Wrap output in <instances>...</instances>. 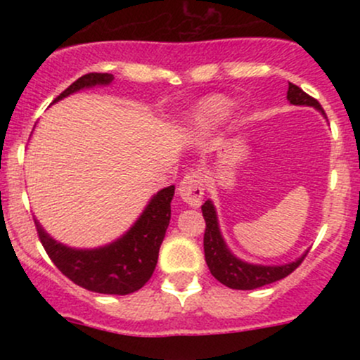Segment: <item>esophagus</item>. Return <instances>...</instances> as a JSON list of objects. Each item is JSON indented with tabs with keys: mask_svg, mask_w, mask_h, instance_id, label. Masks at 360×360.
<instances>
[{
	"mask_svg": "<svg viewBox=\"0 0 360 360\" xmlns=\"http://www.w3.org/2000/svg\"><path fill=\"white\" fill-rule=\"evenodd\" d=\"M179 194L181 198L191 206H200L201 198L205 194V176L203 172L193 171L188 172L179 183Z\"/></svg>",
	"mask_w": 360,
	"mask_h": 360,
	"instance_id": "34e87169",
	"label": "esophagus"
}]
</instances>
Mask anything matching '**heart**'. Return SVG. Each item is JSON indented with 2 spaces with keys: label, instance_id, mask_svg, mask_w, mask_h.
Returning a JSON list of instances; mask_svg holds the SVG:
<instances>
[{
  "label": "heart",
  "instance_id": "obj_1",
  "mask_svg": "<svg viewBox=\"0 0 360 360\" xmlns=\"http://www.w3.org/2000/svg\"><path fill=\"white\" fill-rule=\"evenodd\" d=\"M232 101L226 100V98L206 100L194 113L193 125L198 130H210V128L220 125L232 115Z\"/></svg>",
  "mask_w": 360,
  "mask_h": 360
}]
</instances>
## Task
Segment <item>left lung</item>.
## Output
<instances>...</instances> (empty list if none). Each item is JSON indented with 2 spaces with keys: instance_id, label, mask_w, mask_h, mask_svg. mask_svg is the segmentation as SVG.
<instances>
[{
  "instance_id": "1",
  "label": "left lung",
  "mask_w": 360,
  "mask_h": 360,
  "mask_svg": "<svg viewBox=\"0 0 360 360\" xmlns=\"http://www.w3.org/2000/svg\"><path fill=\"white\" fill-rule=\"evenodd\" d=\"M288 101L291 105L313 106V108L320 110L325 115L320 103L304 93L298 86L292 84V82H289ZM201 212H203L206 221L203 238L206 264H208V269L213 274V278L220 281L225 286L232 289H257L266 286V284L276 283V281L291 274L303 262L304 255H307L304 254L303 257L295 260V262L284 264V266H257V264L243 262V260L235 257L226 247L225 240H223L220 229H218L217 212H214L212 201H206L201 206Z\"/></svg>"
}]
</instances>
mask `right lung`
<instances>
[{"instance_id": "right-lung-1", "label": "right lung", "mask_w": 360, "mask_h": 360, "mask_svg": "<svg viewBox=\"0 0 360 360\" xmlns=\"http://www.w3.org/2000/svg\"><path fill=\"white\" fill-rule=\"evenodd\" d=\"M111 81L113 74H84L68 89L62 91L53 103L79 89L93 88L98 84L105 86ZM172 196L174 186L160 189L123 237L100 249L82 250L62 245L53 240L35 220L37 233L57 269L68 276L74 284L101 295H130L139 291L154 274L160 243L166 237L171 220Z\"/></svg>"}]
</instances>
